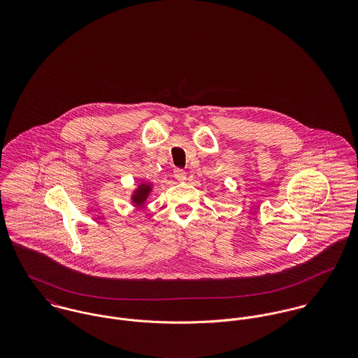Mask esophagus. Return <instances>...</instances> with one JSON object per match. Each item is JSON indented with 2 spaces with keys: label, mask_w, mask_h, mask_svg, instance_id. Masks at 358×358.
<instances>
[{
  "label": "esophagus",
  "mask_w": 358,
  "mask_h": 358,
  "mask_svg": "<svg viewBox=\"0 0 358 358\" xmlns=\"http://www.w3.org/2000/svg\"><path fill=\"white\" fill-rule=\"evenodd\" d=\"M173 176H175V179H176L178 182H183V180H186V172H185L183 169H180V168L173 169Z\"/></svg>",
  "instance_id": "1"
}]
</instances>
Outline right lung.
Returning <instances> with one entry per match:
<instances>
[{
	"label": "right lung",
	"mask_w": 358,
	"mask_h": 358,
	"mask_svg": "<svg viewBox=\"0 0 358 358\" xmlns=\"http://www.w3.org/2000/svg\"><path fill=\"white\" fill-rule=\"evenodd\" d=\"M153 190V185L152 183H139L138 187L134 190L132 196H131V201L136 208H143L150 193Z\"/></svg>",
	"instance_id": "right-lung-1"
}]
</instances>
